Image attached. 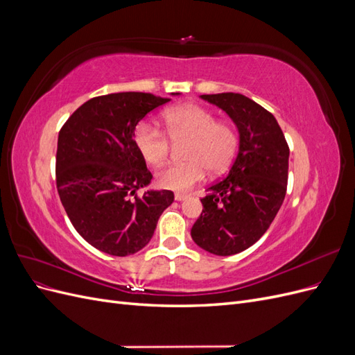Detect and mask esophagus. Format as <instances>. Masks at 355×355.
<instances>
[{
  "mask_svg": "<svg viewBox=\"0 0 355 355\" xmlns=\"http://www.w3.org/2000/svg\"><path fill=\"white\" fill-rule=\"evenodd\" d=\"M187 198H188V196L187 194H182V192H176V194H175V200L176 201H184Z\"/></svg>",
  "mask_w": 355,
  "mask_h": 355,
  "instance_id": "obj_1",
  "label": "esophagus"
}]
</instances>
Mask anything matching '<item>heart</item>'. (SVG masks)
I'll list each match as a JSON object with an SVG mask.
<instances>
[{
    "label": "heart",
    "instance_id": "b5f03b06",
    "mask_svg": "<svg viewBox=\"0 0 355 355\" xmlns=\"http://www.w3.org/2000/svg\"><path fill=\"white\" fill-rule=\"evenodd\" d=\"M164 130L173 144L187 142L184 158L188 163L171 164L157 173V184L171 191H188L201 182L209 170L219 175L228 168L239 149V135L227 123L216 121L209 110L196 103L168 108L163 114ZM135 145L145 163L157 167L170 153L166 135L157 127L141 123L135 128Z\"/></svg>",
    "mask_w": 355,
    "mask_h": 355
}]
</instances>
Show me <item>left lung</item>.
<instances>
[{
  "instance_id": "left-lung-1",
  "label": "left lung",
  "mask_w": 355,
  "mask_h": 355,
  "mask_svg": "<svg viewBox=\"0 0 355 355\" xmlns=\"http://www.w3.org/2000/svg\"><path fill=\"white\" fill-rule=\"evenodd\" d=\"M239 130V154L227 178L207 188L191 230L197 245L218 256L249 249L270 228L286 197L288 146L275 116L240 93L201 94Z\"/></svg>"
}]
</instances>
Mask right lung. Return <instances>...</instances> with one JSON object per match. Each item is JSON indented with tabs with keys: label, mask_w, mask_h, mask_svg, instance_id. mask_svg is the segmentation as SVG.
I'll return each mask as SVG.
<instances>
[{
	"label": "right lung",
	"mask_w": 355,
	"mask_h": 355,
	"mask_svg": "<svg viewBox=\"0 0 355 355\" xmlns=\"http://www.w3.org/2000/svg\"><path fill=\"white\" fill-rule=\"evenodd\" d=\"M179 93H171L176 96ZM170 99L121 92L83 103L58 139L56 185L73 228L96 249L112 256L139 252L153 239L157 222L175 196L137 189L153 175L135 145L142 118Z\"/></svg>",
	"instance_id": "right-lung-1"
}]
</instances>
